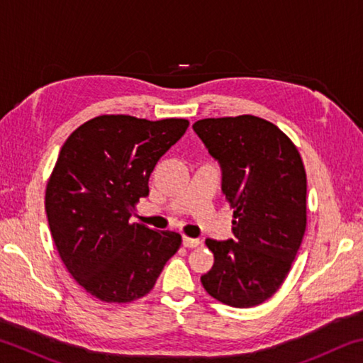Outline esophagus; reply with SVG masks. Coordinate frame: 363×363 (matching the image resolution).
<instances>
[{
	"instance_id": "obj_1",
	"label": "esophagus",
	"mask_w": 363,
	"mask_h": 363,
	"mask_svg": "<svg viewBox=\"0 0 363 363\" xmlns=\"http://www.w3.org/2000/svg\"><path fill=\"white\" fill-rule=\"evenodd\" d=\"M182 245L186 248H195V247H199L200 245V240L199 238H190V237H184L182 238Z\"/></svg>"
}]
</instances>
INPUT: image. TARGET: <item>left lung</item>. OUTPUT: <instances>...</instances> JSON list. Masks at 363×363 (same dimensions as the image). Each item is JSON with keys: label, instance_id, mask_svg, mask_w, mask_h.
<instances>
[{"label": "left lung", "instance_id": "left-lung-1", "mask_svg": "<svg viewBox=\"0 0 363 363\" xmlns=\"http://www.w3.org/2000/svg\"><path fill=\"white\" fill-rule=\"evenodd\" d=\"M194 131L220 163L235 235L224 242L206 238L214 264L201 275V285L227 306H257L284 284L303 242V158L280 128L259 116L199 120Z\"/></svg>", "mask_w": 363, "mask_h": 363}]
</instances>
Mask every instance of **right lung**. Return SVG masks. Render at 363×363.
I'll use <instances>...</instances> for the list:
<instances>
[{
	"mask_svg": "<svg viewBox=\"0 0 363 363\" xmlns=\"http://www.w3.org/2000/svg\"><path fill=\"white\" fill-rule=\"evenodd\" d=\"M189 128L184 118L150 121L101 115L60 149L45 206L60 259L91 296L125 304L145 296L181 247L179 233L130 223L149 177Z\"/></svg>",
	"mask_w": 363,
	"mask_h": 363,
	"instance_id": "add662e5",
	"label": "right lung"
}]
</instances>
